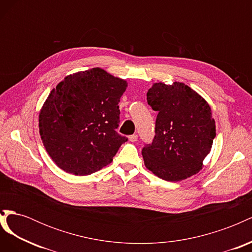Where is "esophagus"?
Segmentation results:
<instances>
[{
	"label": "esophagus",
	"instance_id": "esophagus-1",
	"mask_svg": "<svg viewBox=\"0 0 252 252\" xmlns=\"http://www.w3.org/2000/svg\"><path fill=\"white\" fill-rule=\"evenodd\" d=\"M129 141L130 142H136V140H138V134H132V135H129Z\"/></svg>",
	"mask_w": 252,
	"mask_h": 252
}]
</instances>
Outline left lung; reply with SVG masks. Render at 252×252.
<instances>
[{
	"label": "left lung",
	"mask_w": 252,
	"mask_h": 252,
	"mask_svg": "<svg viewBox=\"0 0 252 252\" xmlns=\"http://www.w3.org/2000/svg\"><path fill=\"white\" fill-rule=\"evenodd\" d=\"M158 111L154 142L142 150L146 168L169 182L186 180L203 168L216 136L209 104L186 84L154 83L147 93Z\"/></svg>",
	"instance_id": "obj_1"
}]
</instances>
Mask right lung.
Masks as SVG:
<instances>
[{
  "label": "right lung",
  "mask_w": 252,
  "mask_h": 252,
  "mask_svg": "<svg viewBox=\"0 0 252 252\" xmlns=\"http://www.w3.org/2000/svg\"><path fill=\"white\" fill-rule=\"evenodd\" d=\"M126 80L100 67L67 75L53 88L39 113L45 149L62 170L88 175L112 162L127 142L116 129Z\"/></svg>",
  "instance_id": "obj_1"
}]
</instances>
